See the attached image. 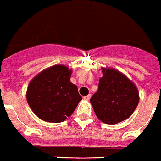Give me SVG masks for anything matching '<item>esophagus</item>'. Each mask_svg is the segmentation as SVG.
I'll list each match as a JSON object with an SVG mask.
<instances>
[{
  "label": "esophagus",
  "mask_w": 161,
  "mask_h": 161,
  "mask_svg": "<svg viewBox=\"0 0 161 161\" xmlns=\"http://www.w3.org/2000/svg\"><path fill=\"white\" fill-rule=\"evenodd\" d=\"M83 98L85 99V100H90V95H88V96L83 97Z\"/></svg>",
  "instance_id": "esophagus-1"
}]
</instances>
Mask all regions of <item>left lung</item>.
Instances as JSON below:
<instances>
[{
	"label": "left lung",
	"instance_id": "8db88e82",
	"mask_svg": "<svg viewBox=\"0 0 161 161\" xmlns=\"http://www.w3.org/2000/svg\"><path fill=\"white\" fill-rule=\"evenodd\" d=\"M102 73L90 103L99 120L115 125L133 114L139 103V92L133 81L119 71L102 68Z\"/></svg>",
	"mask_w": 161,
	"mask_h": 161
}]
</instances>
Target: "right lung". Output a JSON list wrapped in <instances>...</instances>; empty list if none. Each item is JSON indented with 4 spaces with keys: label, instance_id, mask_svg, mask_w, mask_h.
I'll return each mask as SVG.
<instances>
[{
    "label": "right lung",
    "instance_id": "add662e5",
    "mask_svg": "<svg viewBox=\"0 0 161 161\" xmlns=\"http://www.w3.org/2000/svg\"><path fill=\"white\" fill-rule=\"evenodd\" d=\"M71 71L56 64L39 72L29 82L27 101L36 116L49 123H61L71 115L82 99L70 80Z\"/></svg>",
    "mask_w": 161,
    "mask_h": 161
}]
</instances>
